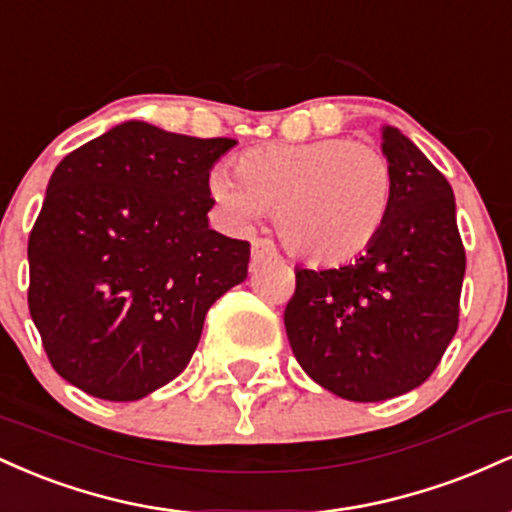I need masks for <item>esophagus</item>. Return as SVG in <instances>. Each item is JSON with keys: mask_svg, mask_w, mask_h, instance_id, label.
Masks as SVG:
<instances>
[{"mask_svg": "<svg viewBox=\"0 0 512 512\" xmlns=\"http://www.w3.org/2000/svg\"><path fill=\"white\" fill-rule=\"evenodd\" d=\"M272 257H276V248L272 240L267 238H257L252 240V262H264V260H272Z\"/></svg>", "mask_w": 512, "mask_h": 512, "instance_id": "1", "label": "esophagus"}]
</instances>
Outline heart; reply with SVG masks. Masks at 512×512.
<instances>
[{"label":"heart","instance_id":"heart-1","mask_svg":"<svg viewBox=\"0 0 512 512\" xmlns=\"http://www.w3.org/2000/svg\"><path fill=\"white\" fill-rule=\"evenodd\" d=\"M209 192L233 226L248 228L267 211L293 255L339 264L363 255L383 233L395 178L375 146L315 139L243 151L236 178L216 170Z\"/></svg>","mask_w":512,"mask_h":512}]
</instances>
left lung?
Segmentation results:
<instances>
[{"label":"left lung","mask_w":512,"mask_h":512,"mask_svg":"<svg viewBox=\"0 0 512 512\" xmlns=\"http://www.w3.org/2000/svg\"><path fill=\"white\" fill-rule=\"evenodd\" d=\"M395 197L366 255L296 269L284 310L293 356L317 385L383 402L431 378L460 322L464 245L445 175L395 127H383Z\"/></svg>","instance_id":"obj_1"}]
</instances>
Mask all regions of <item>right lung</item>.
I'll use <instances>...</instances> for the list:
<instances>
[{"mask_svg":"<svg viewBox=\"0 0 512 512\" xmlns=\"http://www.w3.org/2000/svg\"><path fill=\"white\" fill-rule=\"evenodd\" d=\"M236 139L129 120L52 173L28 238V308L52 368L86 395L134 402L185 370L250 243L211 231L209 170Z\"/></svg>","mask_w":512,"mask_h":512,"instance_id":"add662e5","label":"right lung"}]
</instances>
